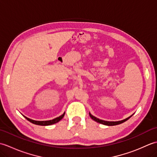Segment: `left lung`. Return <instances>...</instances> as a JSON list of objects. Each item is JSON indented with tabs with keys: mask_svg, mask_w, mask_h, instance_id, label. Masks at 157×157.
<instances>
[{
	"mask_svg": "<svg viewBox=\"0 0 157 157\" xmlns=\"http://www.w3.org/2000/svg\"><path fill=\"white\" fill-rule=\"evenodd\" d=\"M90 115V117L93 119L95 121L98 122L99 123H101V124H103V125H109V126H111V125H119V124H121V123L125 122V121H127V120L129 119L132 116H130L129 117L126 118L125 119H123V120H121V121H104V120H101V119H99L98 118H96V117L92 115L90 113H89Z\"/></svg>",
	"mask_w": 157,
	"mask_h": 157,
	"instance_id": "obj_1",
	"label": "left lung"
}]
</instances>
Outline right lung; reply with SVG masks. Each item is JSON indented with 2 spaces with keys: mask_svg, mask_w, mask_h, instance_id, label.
Listing matches in <instances>:
<instances>
[{
  "mask_svg": "<svg viewBox=\"0 0 157 157\" xmlns=\"http://www.w3.org/2000/svg\"><path fill=\"white\" fill-rule=\"evenodd\" d=\"M65 115V113H63V114L61 116L58 117H56L54 119L52 120H49V121H35V120H32L31 119H29L28 117H26L24 116V117L28 120V121H29V122H31L32 123H34V124H36V125H52V124H55V123L59 122L60 120H61L63 117H64Z\"/></svg>",
  "mask_w": 157,
  "mask_h": 157,
  "instance_id": "obj_1",
  "label": "right lung"
}]
</instances>
